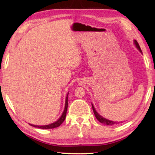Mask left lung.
Masks as SVG:
<instances>
[{
	"instance_id": "8db88e82",
	"label": "left lung",
	"mask_w": 155,
	"mask_h": 155,
	"mask_svg": "<svg viewBox=\"0 0 155 155\" xmlns=\"http://www.w3.org/2000/svg\"><path fill=\"white\" fill-rule=\"evenodd\" d=\"M134 44H135V46L137 47V48L141 52V50L140 48V45H139V44H138L137 41H136V40H134ZM141 53H142V52H141ZM91 105H92L93 111H94V115H95V116L96 117V119L98 120V121L101 122V123H103V124H106V125H114L115 124H117V123H118V122H117L111 121V120H107L106 118H104V117H102L101 115H99L98 113H97V111H96V109H95V108H94V107L93 106L92 104H91Z\"/></svg>"
}]
</instances>
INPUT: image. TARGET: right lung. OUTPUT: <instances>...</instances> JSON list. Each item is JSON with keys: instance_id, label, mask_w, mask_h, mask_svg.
I'll list each match as a JSON object with an SVG mask.
<instances>
[{"instance_id": "obj_1", "label": "right lung", "mask_w": 155, "mask_h": 155, "mask_svg": "<svg viewBox=\"0 0 155 155\" xmlns=\"http://www.w3.org/2000/svg\"><path fill=\"white\" fill-rule=\"evenodd\" d=\"M68 93L67 94L66 98H65V108H64V111L63 112L62 115H61V117L57 120V121L55 122L52 123V124H50L48 125H44V126H37V125H33V124H30L31 126L34 127H37L39 128H42V129H50V128H57L59 127L61 125L63 122L64 121L65 119V116H66V113H67V109H68Z\"/></svg>"}]
</instances>
